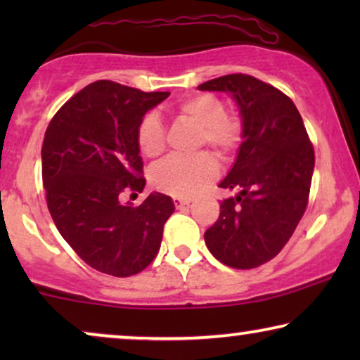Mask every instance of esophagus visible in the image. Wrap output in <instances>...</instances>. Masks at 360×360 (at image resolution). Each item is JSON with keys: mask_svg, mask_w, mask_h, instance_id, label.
I'll list each match as a JSON object with an SVG mask.
<instances>
[{"mask_svg": "<svg viewBox=\"0 0 360 360\" xmlns=\"http://www.w3.org/2000/svg\"><path fill=\"white\" fill-rule=\"evenodd\" d=\"M190 203H191V200H188V198H174V205L176 210L184 208V206H188Z\"/></svg>", "mask_w": 360, "mask_h": 360, "instance_id": "1", "label": "esophagus"}]
</instances>
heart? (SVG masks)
Instances as JSON below:
<instances>
[{
  "label": "heart",
  "instance_id": "heart-1",
  "mask_svg": "<svg viewBox=\"0 0 360 360\" xmlns=\"http://www.w3.org/2000/svg\"><path fill=\"white\" fill-rule=\"evenodd\" d=\"M174 116L181 122L200 129V146H208L216 155L226 159L233 154L240 141V121L224 112V103L211 93H198L181 100ZM137 147L142 155L155 159L164 152L165 131L154 115L142 117L136 131ZM216 176V164L208 154L191 159H167L150 170V184L162 193L190 198L200 193Z\"/></svg>",
  "mask_w": 360,
  "mask_h": 360
}]
</instances>
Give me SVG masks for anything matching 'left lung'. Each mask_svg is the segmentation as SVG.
Here are the masks:
<instances>
[{"label":"left lung","instance_id":"left-lung-1","mask_svg":"<svg viewBox=\"0 0 360 360\" xmlns=\"http://www.w3.org/2000/svg\"><path fill=\"white\" fill-rule=\"evenodd\" d=\"M198 90L231 95L243 127L238 155L219 184L238 193L221 201L206 248L228 267H259L283 249L307 210L313 146L297 106L272 85L234 73Z\"/></svg>","mask_w":360,"mask_h":360}]
</instances>
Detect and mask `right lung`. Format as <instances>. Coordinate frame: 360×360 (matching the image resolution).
Wrapping results in <instances>:
<instances>
[{
    "mask_svg": "<svg viewBox=\"0 0 360 360\" xmlns=\"http://www.w3.org/2000/svg\"><path fill=\"white\" fill-rule=\"evenodd\" d=\"M169 95L95 82L57 111L44 136L49 211L62 238L98 272L131 277L159 252L164 224L175 210L170 196L152 191L139 206L120 198L126 188L144 190L136 131Z\"/></svg>",
    "mask_w": 360,
    "mask_h": 360,
    "instance_id": "1",
    "label": "right lung"
}]
</instances>
